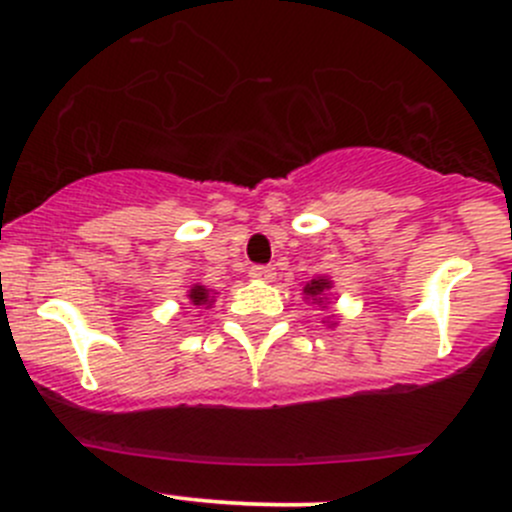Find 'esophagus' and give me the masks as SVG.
I'll use <instances>...</instances> for the list:
<instances>
[{"mask_svg": "<svg viewBox=\"0 0 512 512\" xmlns=\"http://www.w3.org/2000/svg\"><path fill=\"white\" fill-rule=\"evenodd\" d=\"M250 277H252V280L270 282V280H275V267H272V265H257V267H252Z\"/></svg>", "mask_w": 512, "mask_h": 512, "instance_id": "esophagus-1", "label": "esophagus"}]
</instances>
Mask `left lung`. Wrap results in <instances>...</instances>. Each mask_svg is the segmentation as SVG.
<instances>
[{
	"label": "left lung",
	"mask_w": 512,
	"mask_h": 512,
	"mask_svg": "<svg viewBox=\"0 0 512 512\" xmlns=\"http://www.w3.org/2000/svg\"><path fill=\"white\" fill-rule=\"evenodd\" d=\"M327 289H332V282L324 280V277H317V280L307 282L302 292L307 294V299H312V304H322L324 299H327L324 297V294H327Z\"/></svg>",
	"instance_id": "obj_1"
}]
</instances>
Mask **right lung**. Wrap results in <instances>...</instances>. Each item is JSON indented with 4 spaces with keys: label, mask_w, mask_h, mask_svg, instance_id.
<instances>
[{
    "label": "right lung",
    "mask_w": 512,
    "mask_h": 512,
    "mask_svg": "<svg viewBox=\"0 0 512 512\" xmlns=\"http://www.w3.org/2000/svg\"><path fill=\"white\" fill-rule=\"evenodd\" d=\"M188 299H190V304H195V307H210V304H213V297H210V289H205L203 285L190 287Z\"/></svg>",
    "instance_id": "1"
}]
</instances>
